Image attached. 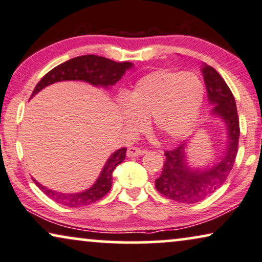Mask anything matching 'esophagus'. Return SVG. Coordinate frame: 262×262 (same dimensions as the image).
<instances>
[{"label": "esophagus", "mask_w": 262, "mask_h": 262, "mask_svg": "<svg viewBox=\"0 0 262 262\" xmlns=\"http://www.w3.org/2000/svg\"><path fill=\"white\" fill-rule=\"evenodd\" d=\"M144 154V151L140 150L139 147H135V146H132L129 147L127 150V156L128 157H138V156H140Z\"/></svg>", "instance_id": "1"}]
</instances>
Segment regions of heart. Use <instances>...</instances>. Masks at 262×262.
<instances>
[{
    "label": "heart",
    "instance_id": "heart-1",
    "mask_svg": "<svg viewBox=\"0 0 262 262\" xmlns=\"http://www.w3.org/2000/svg\"><path fill=\"white\" fill-rule=\"evenodd\" d=\"M204 87L192 72L157 70L135 83L128 99H121V121L133 132L150 118L156 134L177 140L190 133L200 116Z\"/></svg>",
    "mask_w": 262,
    "mask_h": 262
}]
</instances>
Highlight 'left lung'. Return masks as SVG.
Wrapping results in <instances>:
<instances>
[{
	"mask_svg": "<svg viewBox=\"0 0 262 262\" xmlns=\"http://www.w3.org/2000/svg\"><path fill=\"white\" fill-rule=\"evenodd\" d=\"M208 101L211 115L225 122L227 130V146L223 157L213 167L203 169L191 168L186 161V142L174 150L165 151V162L155 186L160 193L180 203H197L210 196L223 185L232 169L238 152L239 120L232 92L219 72L211 66L202 64Z\"/></svg>",
	"mask_w": 262,
	"mask_h": 262,
	"instance_id": "8db88e82",
	"label": "left lung"
}]
</instances>
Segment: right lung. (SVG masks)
<instances>
[{"instance_id":"add662e5","label":"right lung","mask_w":262,"mask_h":262,"mask_svg":"<svg viewBox=\"0 0 262 262\" xmlns=\"http://www.w3.org/2000/svg\"><path fill=\"white\" fill-rule=\"evenodd\" d=\"M133 68L132 62H116L111 59L98 57V55H82L58 65L48 74H46L36 85L32 92L31 98L39 91L49 84L60 81H84L95 87L108 88L122 78L124 72ZM127 148L122 147L115 151L106 161L100 175L95 184L88 190L77 192V193H61L53 191L51 188L43 186L37 180L32 179L35 184L49 198L66 207H83L92 204L105 196L112 186V173L118 164H121L125 158Z\"/></svg>"}]
</instances>
